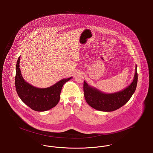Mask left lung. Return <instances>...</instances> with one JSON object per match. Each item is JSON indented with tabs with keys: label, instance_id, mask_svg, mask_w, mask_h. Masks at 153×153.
<instances>
[{
	"label": "left lung",
	"instance_id": "obj_1",
	"mask_svg": "<svg viewBox=\"0 0 153 153\" xmlns=\"http://www.w3.org/2000/svg\"><path fill=\"white\" fill-rule=\"evenodd\" d=\"M138 81L137 66L134 77L130 85L122 91L112 94H105L84 81V93L86 101L93 108L103 111L117 110L126 104L134 93Z\"/></svg>",
	"mask_w": 153,
	"mask_h": 153
}]
</instances>
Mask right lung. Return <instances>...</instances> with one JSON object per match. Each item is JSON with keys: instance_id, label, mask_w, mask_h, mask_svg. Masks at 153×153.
I'll return each instance as SVG.
<instances>
[{"instance_id": "right-lung-1", "label": "right lung", "mask_w": 153, "mask_h": 153, "mask_svg": "<svg viewBox=\"0 0 153 153\" xmlns=\"http://www.w3.org/2000/svg\"><path fill=\"white\" fill-rule=\"evenodd\" d=\"M20 56L16 65L15 87L22 101L32 110L44 111L49 110L58 104L63 85L72 77L62 79L47 88H37L25 82L22 77L19 68Z\"/></svg>"}]
</instances>
